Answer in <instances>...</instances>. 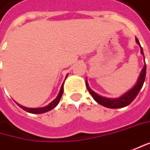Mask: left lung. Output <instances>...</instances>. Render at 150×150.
<instances>
[{"label": "left lung", "mask_w": 150, "mask_h": 150, "mask_svg": "<svg viewBox=\"0 0 150 150\" xmlns=\"http://www.w3.org/2000/svg\"><path fill=\"white\" fill-rule=\"evenodd\" d=\"M136 42L140 46L141 54L144 55L143 48L141 47L140 42H139L138 39L137 38H136ZM145 77H146V65H144V68L142 69V71L140 73V76H139V78L137 79V83L135 84V86H134L133 88H132L129 91H127L126 93H125L123 96H121L119 98H112L111 99V98H107V97H103L102 96H99L98 94L94 92L90 88L87 80H86V87H87L88 91L90 92V94L92 96V97L94 98V100L97 103L101 104L102 106H104L106 108H124V107L128 106L137 97L138 92L140 91V90L142 89V87L144 85Z\"/></svg>", "instance_id": "8db88e82"}]
</instances>
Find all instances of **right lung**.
I'll return each mask as SVG.
<instances>
[{"instance_id":"add662e5","label":"right lung","mask_w":150,"mask_h":150,"mask_svg":"<svg viewBox=\"0 0 150 150\" xmlns=\"http://www.w3.org/2000/svg\"><path fill=\"white\" fill-rule=\"evenodd\" d=\"M66 79H67V77H66ZM63 91H64V89H63V84H62V85H61V88H60V91H59V95L57 96V97H56L53 102H50L48 106L43 107V108H29L23 107V106H21V105H19V104H18V103H17V104H18V105L22 108V109H24L25 111H26V112H30V113H43V112H48V111L52 110L53 108H54L58 105V103L59 102V100H60V98H61V96H62Z\"/></svg>"}]
</instances>
